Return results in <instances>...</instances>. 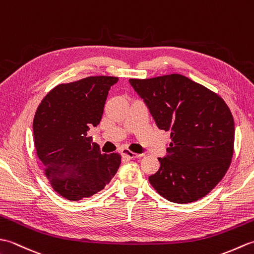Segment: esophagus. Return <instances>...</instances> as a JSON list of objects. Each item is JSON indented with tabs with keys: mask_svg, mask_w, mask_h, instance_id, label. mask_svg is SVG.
I'll list each match as a JSON object with an SVG mask.
<instances>
[{
	"mask_svg": "<svg viewBox=\"0 0 254 254\" xmlns=\"http://www.w3.org/2000/svg\"><path fill=\"white\" fill-rule=\"evenodd\" d=\"M122 156L123 157H127L128 159H134V158H139L142 157V154H136V153H133L131 150H127V149H122Z\"/></svg>",
	"mask_w": 254,
	"mask_h": 254,
	"instance_id": "obj_1",
	"label": "esophagus"
}]
</instances>
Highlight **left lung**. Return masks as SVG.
<instances>
[{
	"mask_svg": "<svg viewBox=\"0 0 254 254\" xmlns=\"http://www.w3.org/2000/svg\"><path fill=\"white\" fill-rule=\"evenodd\" d=\"M160 130L169 131L167 155L149 183L170 202L204 197L227 172L234 155L235 122L217 94L180 74L131 78Z\"/></svg>",
	"mask_w": 254,
	"mask_h": 254,
	"instance_id": "8db88e82",
	"label": "left lung"
}]
</instances>
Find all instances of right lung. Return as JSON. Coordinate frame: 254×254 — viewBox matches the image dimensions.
<instances>
[{"label":"right lung","mask_w":254,"mask_h":254,"mask_svg":"<svg viewBox=\"0 0 254 254\" xmlns=\"http://www.w3.org/2000/svg\"><path fill=\"white\" fill-rule=\"evenodd\" d=\"M113 76H89L60 84L47 94L32 123L38 158L53 190L69 201L101 191L121 164L117 153L102 154L88 135L99 124Z\"/></svg>","instance_id":"add662e5"}]
</instances>
